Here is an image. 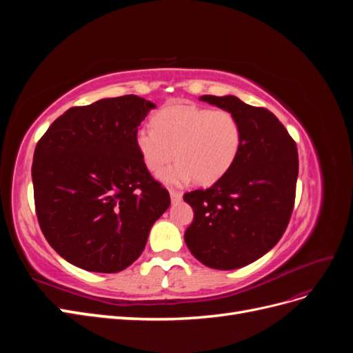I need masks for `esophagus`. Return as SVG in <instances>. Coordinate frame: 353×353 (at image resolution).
I'll use <instances>...</instances> for the list:
<instances>
[{
  "label": "esophagus",
  "mask_w": 353,
  "mask_h": 353,
  "mask_svg": "<svg viewBox=\"0 0 353 353\" xmlns=\"http://www.w3.org/2000/svg\"><path fill=\"white\" fill-rule=\"evenodd\" d=\"M181 199H183V194L179 193V191H170V201L174 203H179L181 201Z\"/></svg>",
  "instance_id": "1"
}]
</instances>
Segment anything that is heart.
<instances>
[{"instance_id":"1","label":"heart","mask_w":353,"mask_h":353,"mask_svg":"<svg viewBox=\"0 0 353 353\" xmlns=\"http://www.w3.org/2000/svg\"><path fill=\"white\" fill-rule=\"evenodd\" d=\"M138 154L150 172L166 185L215 184L236 163L243 130L236 114L193 104L166 105L153 117V128L141 126L134 135Z\"/></svg>"}]
</instances>
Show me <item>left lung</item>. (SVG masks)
<instances>
[{"label": "left lung", "instance_id": "8db88e82", "mask_svg": "<svg viewBox=\"0 0 353 353\" xmlns=\"http://www.w3.org/2000/svg\"><path fill=\"white\" fill-rule=\"evenodd\" d=\"M200 100L237 116L243 144L236 163L219 181L184 196L194 212L184 240L203 265L237 270L268 253L287 228L299 174L297 147L270 110L236 95H201Z\"/></svg>", "mask_w": 353, "mask_h": 353}]
</instances>
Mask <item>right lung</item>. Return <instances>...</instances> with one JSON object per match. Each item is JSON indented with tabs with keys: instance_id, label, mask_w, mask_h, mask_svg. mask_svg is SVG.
Listing matches in <instances>:
<instances>
[{
	"instance_id": "1",
	"label": "right lung",
	"mask_w": 353,
	"mask_h": 353,
	"mask_svg": "<svg viewBox=\"0 0 353 353\" xmlns=\"http://www.w3.org/2000/svg\"><path fill=\"white\" fill-rule=\"evenodd\" d=\"M154 108L137 95L72 108L37 144L32 183L39 227L51 248L78 268H128L170 205L134 140Z\"/></svg>"
}]
</instances>
